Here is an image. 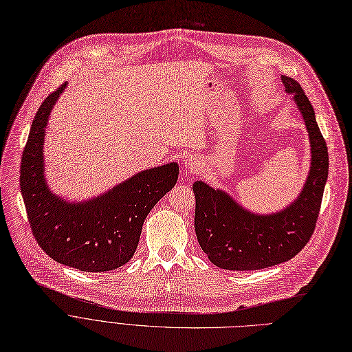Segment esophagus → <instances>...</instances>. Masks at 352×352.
I'll use <instances>...</instances> for the list:
<instances>
[{"label": "esophagus", "instance_id": "1", "mask_svg": "<svg viewBox=\"0 0 352 352\" xmlns=\"http://www.w3.org/2000/svg\"><path fill=\"white\" fill-rule=\"evenodd\" d=\"M183 169L186 170V173H197L200 169V162L197 157H188L185 162H183Z\"/></svg>", "mask_w": 352, "mask_h": 352}]
</instances>
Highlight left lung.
<instances>
[{"mask_svg": "<svg viewBox=\"0 0 352 352\" xmlns=\"http://www.w3.org/2000/svg\"><path fill=\"white\" fill-rule=\"evenodd\" d=\"M302 114L311 142V169L302 192L289 206L256 214L205 182H195V230L209 261L229 271H256L292 259L315 230L328 177V148L315 111L298 81L280 76Z\"/></svg>", "mask_w": 352, "mask_h": 352, "instance_id": "obj_1", "label": "left lung"}]
</instances>
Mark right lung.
Returning a JSON list of instances; mask_svg holds the SVG:
<instances>
[{"instance_id":"obj_1","label":"right lung","mask_w":352,"mask_h":352,"mask_svg":"<svg viewBox=\"0 0 352 352\" xmlns=\"http://www.w3.org/2000/svg\"><path fill=\"white\" fill-rule=\"evenodd\" d=\"M67 82L48 94L32 120L21 157L20 186L32 235L58 263L106 272L127 263L148 212L177 182V163L139 172L102 196L67 202L48 189L43 144L50 113Z\"/></svg>"}]
</instances>
